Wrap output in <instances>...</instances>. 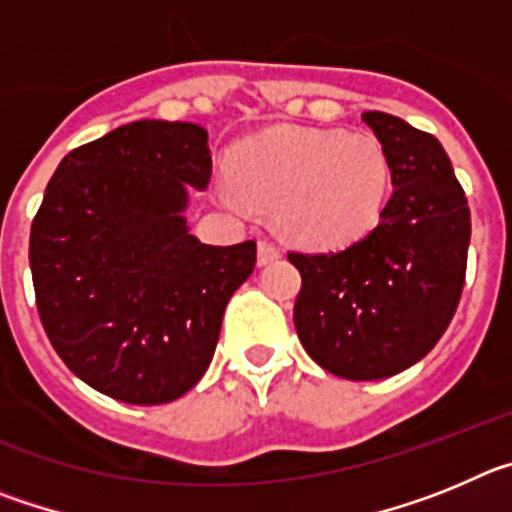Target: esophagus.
I'll use <instances>...</instances> for the list:
<instances>
[{
    "label": "esophagus",
    "instance_id": "34e87169",
    "mask_svg": "<svg viewBox=\"0 0 512 512\" xmlns=\"http://www.w3.org/2000/svg\"><path fill=\"white\" fill-rule=\"evenodd\" d=\"M279 256H282V253H279V248L274 246V243L259 241V266L271 264V261H277Z\"/></svg>",
    "mask_w": 512,
    "mask_h": 512
}]
</instances>
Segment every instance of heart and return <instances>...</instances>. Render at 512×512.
<instances>
[{
    "label": "heart",
    "mask_w": 512,
    "mask_h": 512,
    "mask_svg": "<svg viewBox=\"0 0 512 512\" xmlns=\"http://www.w3.org/2000/svg\"><path fill=\"white\" fill-rule=\"evenodd\" d=\"M235 179L217 184L228 207L274 210L284 238L305 248H343L377 225L392 166L372 133L279 128L243 140Z\"/></svg>",
    "instance_id": "heart-1"
}]
</instances>
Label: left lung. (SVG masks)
<instances>
[{"mask_svg":"<svg viewBox=\"0 0 512 512\" xmlns=\"http://www.w3.org/2000/svg\"><path fill=\"white\" fill-rule=\"evenodd\" d=\"M390 156L392 197L377 228L336 253H289L300 269L295 328L312 361L354 382L418 364L443 336L464 289L472 220L433 135L364 112Z\"/></svg>","mask_w":512,"mask_h":512,"instance_id":"obj_1","label":"left lung"}]
</instances>
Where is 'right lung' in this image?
I'll return each instance as SVG.
<instances>
[{"mask_svg": "<svg viewBox=\"0 0 512 512\" xmlns=\"http://www.w3.org/2000/svg\"><path fill=\"white\" fill-rule=\"evenodd\" d=\"M212 158L194 122L138 120L74 148L30 228L40 320L71 372L107 397L164 405L210 366L256 243L189 233V192Z\"/></svg>", "mask_w": 512, "mask_h": 512, "instance_id": "obj_1", "label": "right lung"}]
</instances>
